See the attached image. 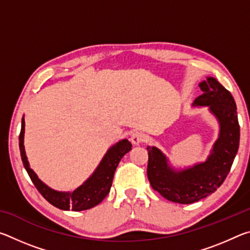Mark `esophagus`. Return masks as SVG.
Returning a JSON list of instances; mask_svg holds the SVG:
<instances>
[{"label": "esophagus", "instance_id": "1", "mask_svg": "<svg viewBox=\"0 0 250 250\" xmlns=\"http://www.w3.org/2000/svg\"><path fill=\"white\" fill-rule=\"evenodd\" d=\"M143 141H145V134L140 132V131H134V132L131 134V142H132L133 145L139 146Z\"/></svg>", "mask_w": 250, "mask_h": 250}]
</instances>
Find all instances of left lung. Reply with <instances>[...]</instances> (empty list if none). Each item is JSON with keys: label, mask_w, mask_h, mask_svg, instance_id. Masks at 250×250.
I'll return each mask as SVG.
<instances>
[{"label": "left lung", "mask_w": 250, "mask_h": 250, "mask_svg": "<svg viewBox=\"0 0 250 250\" xmlns=\"http://www.w3.org/2000/svg\"><path fill=\"white\" fill-rule=\"evenodd\" d=\"M198 86L203 94L192 105L208 107L219 125L218 138L207 159L192 167L175 168L158 147H146V174L152 188L167 200L180 204H191L216 191L229 173L239 146L238 117L230 92L213 77H206Z\"/></svg>", "instance_id": "1"}]
</instances>
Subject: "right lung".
Segmentation results:
<instances>
[{
	"mask_svg": "<svg viewBox=\"0 0 250 250\" xmlns=\"http://www.w3.org/2000/svg\"><path fill=\"white\" fill-rule=\"evenodd\" d=\"M24 133H25V120L22 118V128L20 133V151L24 167L31 177L32 182L39 192L43 195L46 201L50 204L62 210H84L89 209L103 202L108 195L112 185L113 175L120 160L128 153L132 147L128 139H124L110 146V149L104 154L99 166L94 173L83 182V183L75 188L73 192H59L50 188L44 182H42L36 173L29 167L26 153L24 146Z\"/></svg>",
	"mask_w": 250,
	"mask_h": 250,
	"instance_id": "add662e5",
	"label": "right lung"
}]
</instances>
